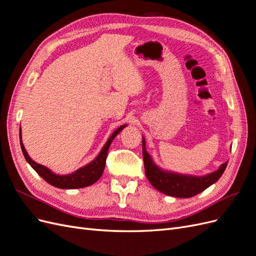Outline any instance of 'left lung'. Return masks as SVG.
<instances>
[{
    "mask_svg": "<svg viewBox=\"0 0 256 256\" xmlns=\"http://www.w3.org/2000/svg\"><path fill=\"white\" fill-rule=\"evenodd\" d=\"M143 160L145 166V174L147 180L154 186V189L164 193L166 196L174 198H192L214 184L226 171L228 162L221 164L216 171L205 176L184 175L164 170L154 164L152 157L145 150V138L142 140Z\"/></svg>",
    "mask_w": 256,
    "mask_h": 256,
    "instance_id": "1",
    "label": "left lung"
}]
</instances>
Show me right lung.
I'll list each match as a JSON object with an SVG mask.
<instances>
[{
  "label": "right lung",
  "mask_w": 256,
  "mask_h": 256,
  "mask_svg": "<svg viewBox=\"0 0 256 256\" xmlns=\"http://www.w3.org/2000/svg\"><path fill=\"white\" fill-rule=\"evenodd\" d=\"M125 127L126 125H122L120 128H118L114 131V132L111 134V136L109 138V140L106 141V143L102 147V152H99V154L94 160L90 162L88 164L80 168L79 170H76V172L72 174H67V175L54 174L47 166H42L40 164H37V162H35L34 160H32V158L28 156V152L26 150L24 145L22 143L21 128L19 132L20 145H21L22 152L24 154V158L28 162V164L35 170L38 175H40L42 178H44V180L47 182H49L51 186H54V187L60 188V189L84 188V187H88V186L95 184L99 178L102 177L106 166V160L109 147L112 141L114 140V138L118 136Z\"/></svg>",
  "instance_id": "1"
}]
</instances>
